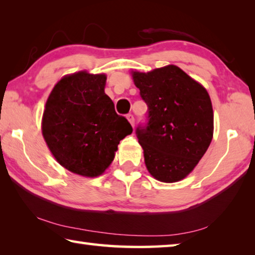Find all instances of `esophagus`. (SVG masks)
I'll list each match as a JSON object with an SVG mask.
<instances>
[{"label": "esophagus", "instance_id": "esophagus-1", "mask_svg": "<svg viewBox=\"0 0 255 255\" xmlns=\"http://www.w3.org/2000/svg\"><path fill=\"white\" fill-rule=\"evenodd\" d=\"M127 119H128V122H129V124L131 125V126L133 127V125H135V118H133V116L132 115H127Z\"/></svg>", "mask_w": 255, "mask_h": 255}]
</instances>
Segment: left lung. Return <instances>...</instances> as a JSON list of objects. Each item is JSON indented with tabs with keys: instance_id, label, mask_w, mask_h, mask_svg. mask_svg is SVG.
Returning <instances> with one entry per match:
<instances>
[{
	"instance_id": "obj_1",
	"label": "left lung",
	"mask_w": 255,
	"mask_h": 255,
	"mask_svg": "<svg viewBox=\"0 0 255 255\" xmlns=\"http://www.w3.org/2000/svg\"><path fill=\"white\" fill-rule=\"evenodd\" d=\"M148 106L149 122L137 128L149 174L173 183L188 176L208 149L214 135L213 105L206 88L176 65L131 71Z\"/></svg>"
}]
</instances>
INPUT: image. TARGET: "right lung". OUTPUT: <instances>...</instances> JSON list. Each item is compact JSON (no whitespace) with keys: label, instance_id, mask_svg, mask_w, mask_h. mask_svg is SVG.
<instances>
[{"label":"right lung","instance_id":"right-lung-1","mask_svg":"<svg viewBox=\"0 0 255 255\" xmlns=\"http://www.w3.org/2000/svg\"><path fill=\"white\" fill-rule=\"evenodd\" d=\"M107 75L88 71L63 76L51 90L41 119V131L56 161L86 178L105 173L119 141L132 132L105 93Z\"/></svg>","mask_w":255,"mask_h":255}]
</instances>
